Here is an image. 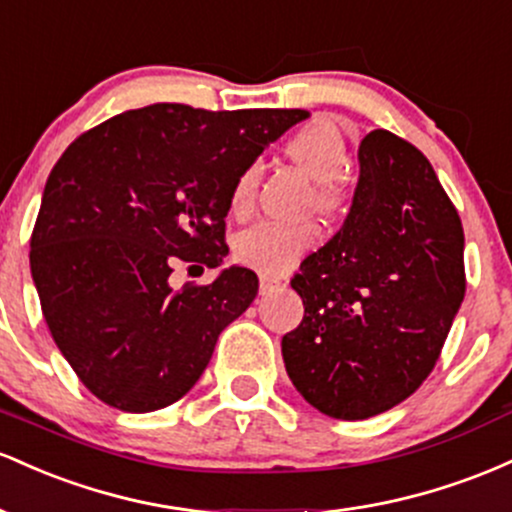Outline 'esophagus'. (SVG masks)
I'll use <instances>...</instances> for the list:
<instances>
[{
	"instance_id": "34e87169",
	"label": "esophagus",
	"mask_w": 512,
	"mask_h": 512,
	"mask_svg": "<svg viewBox=\"0 0 512 512\" xmlns=\"http://www.w3.org/2000/svg\"><path fill=\"white\" fill-rule=\"evenodd\" d=\"M283 283L278 278H271V275H261V295H268V292L280 290Z\"/></svg>"
}]
</instances>
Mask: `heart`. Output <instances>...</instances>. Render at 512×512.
Here are the masks:
<instances>
[{"mask_svg":"<svg viewBox=\"0 0 512 512\" xmlns=\"http://www.w3.org/2000/svg\"><path fill=\"white\" fill-rule=\"evenodd\" d=\"M285 154L300 164L312 179L319 181L317 205L324 212H336L343 205L338 179L348 166V145L341 128L331 118H314L292 132L285 142ZM258 186V164L239 171L229 188V210L244 217L254 208ZM319 241V227L312 222L283 225V222H258L244 229L234 241V254L244 266L266 275H283Z\"/></svg>","mask_w":512,"mask_h":512,"instance_id":"1","label":"heart"}]
</instances>
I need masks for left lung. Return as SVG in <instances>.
Wrapping results in <instances>:
<instances>
[{
    "label": "left lung",
    "instance_id": "left-lung-1",
    "mask_svg": "<svg viewBox=\"0 0 512 512\" xmlns=\"http://www.w3.org/2000/svg\"><path fill=\"white\" fill-rule=\"evenodd\" d=\"M358 162L346 222L292 278L304 317L283 336L297 392L341 421L421 387L467 290L462 222L421 149L372 130Z\"/></svg>",
    "mask_w": 512,
    "mask_h": 512
}]
</instances>
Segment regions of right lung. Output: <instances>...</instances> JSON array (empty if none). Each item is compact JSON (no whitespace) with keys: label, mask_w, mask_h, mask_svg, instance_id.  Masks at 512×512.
Returning <instances> with one entry per match:
<instances>
[{"label":"right lung","mask_w":512,"mask_h":512,"mask_svg":"<svg viewBox=\"0 0 512 512\" xmlns=\"http://www.w3.org/2000/svg\"><path fill=\"white\" fill-rule=\"evenodd\" d=\"M307 116L154 103L86 130L57 159L31 275L57 348L103 404L157 411L200 380L258 278L232 266L215 283L174 290L169 275L179 261L220 266L234 179Z\"/></svg>","instance_id":"1"}]
</instances>
